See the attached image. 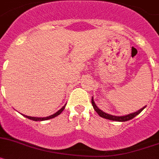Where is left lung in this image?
<instances>
[{"label":"left lung","mask_w":159,"mask_h":159,"mask_svg":"<svg viewBox=\"0 0 159 159\" xmlns=\"http://www.w3.org/2000/svg\"><path fill=\"white\" fill-rule=\"evenodd\" d=\"M91 102H92V105H93V107L95 110V111L98 114V115L100 116V117H102V118H106V119L112 120V121H129V120H131L132 118L136 117L138 114H140V113L144 110L145 107H146V106H144V107H143V108L140 109L139 110H138L137 112L132 113V114H127V115H125V116H114V115H111V114H106V113L103 112L102 110H101L100 109L96 106L93 98H92Z\"/></svg>","instance_id":"left-lung-1"}]
</instances>
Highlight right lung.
Wrapping results in <instances>:
<instances>
[{"mask_svg":"<svg viewBox=\"0 0 159 159\" xmlns=\"http://www.w3.org/2000/svg\"><path fill=\"white\" fill-rule=\"evenodd\" d=\"M66 105H65V106H63L62 108L61 109V110H59L57 113H55V114H52V115L50 116H48V117H45V118H35V117H30V116H27V115H23V116H25V118H29V119L33 120V121H45V120H49V119H51V118H55V117H57V116H58L59 114L62 112L63 110H64L65 107H66Z\"/></svg>","mask_w":159,"mask_h":159,"instance_id":"obj_1","label":"right lung"}]
</instances>
